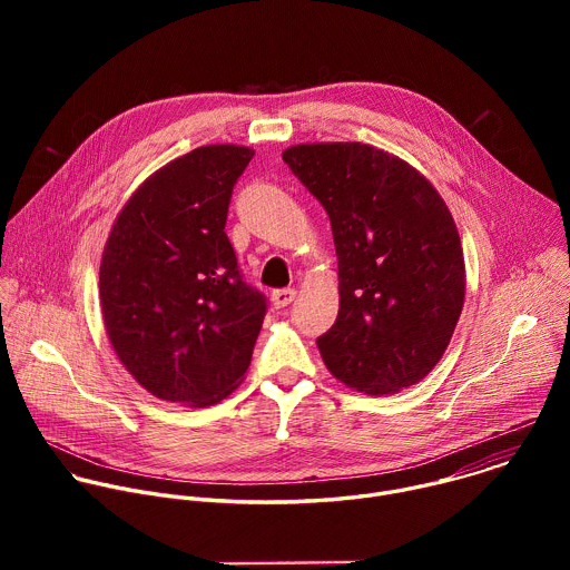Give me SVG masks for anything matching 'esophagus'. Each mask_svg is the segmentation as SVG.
Returning a JSON list of instances; mask_svg holds the SVG:
<instances>
[{"label": "esophagus", "mask_w": 570, "mask_h": 570, "mask_svg": "<svg viewBox=\"0 0 570 570\" xmlns=\"http://www.w3.org/2000/svg\"><path fill=\"white\" fill-rule=\"evenodd\" d=\"M295 297H297L295 288H279L273 293V304H275V308H284V306L293 304Z\"/></svg>", "instance_id": "obj_1"}]
</instances>
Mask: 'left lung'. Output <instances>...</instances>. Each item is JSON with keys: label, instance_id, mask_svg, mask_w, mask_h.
<instances>
[{"label": "left lung", "instance_id": "obj_1", "mask_svg": "<svg viewBox=\"0 0 570 570\" xmlns=\"http://www.w3.org/2000/svg\"><path fill=\"white\" fill-rule=\"evenodd\" d=\"M282 157L332 220L341 308L317 338L324 365L365 394L420 383L464 304V257L446 203L409 161L370 144H297Z\"/></svg>", "mask_w": 570, "mask_h": 570}]
</instances>
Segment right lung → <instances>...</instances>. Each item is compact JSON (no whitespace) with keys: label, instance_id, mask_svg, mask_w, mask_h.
<instances>
[{"label":"right lung","instance_id":"1","mask_svg":"<svg viewBox=\"0 0 570 570\" xmlns=\"http://www.w3.org/2000/svg\"><path fill=\"white\" fill-rule=\"evenodd\" d=\"M255 150L200 146L155 171L119 212L99 273L108 338L141 387L218 403L246 374L268 308L225 234L232 189Z\"/></svg>","mask_w":570,"mask_h":570}]
</instances>
